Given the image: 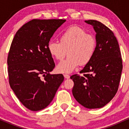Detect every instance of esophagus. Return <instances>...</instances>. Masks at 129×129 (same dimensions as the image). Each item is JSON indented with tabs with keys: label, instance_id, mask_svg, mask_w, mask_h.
<instances>
[{
	"label": "esophagus",
	"instance_id": "obj_1",
	"mask_svg": "<svg viewBox=\"0 0 129 129\" xmlns=\"http://www.w3.org/2000/svg\"><path fill=\"white\" fill-rule=\"evenodd\" d=\"M63 76H64V78H66V79H69V78H70L69 75H67V74H65V75H63Z\"/></svg>",
	"mask_w": 129,
	"mask_h": 129
}]
</instances>
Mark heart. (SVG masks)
Here are the masks:
<instances>
[{
	"mask_svg": "<svg viewBox=\"0 0 129 129\" xmlns=\"http://www.w3.org/2000/svg\"><path fill=\"white\" fill-rule=\"evenodd\" d=\"M59 40L60 42H50L47 48L50 55L57 60H62L68 53L67 58L57 66V71L62 73H71L79 64L84 66L89 62L96 47L95 38L78 26L67 29Z\"/></svg>",
	"mask_w": 129,
	"mask_h": 129,
	"instance_id": "obj_1",
	"label": "heart"
}]
</instances>
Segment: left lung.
I'll list each match as a JSON object with an SVG mask.
<instances>
[{"label": "left lung", "instance_id": "1", "mask_svg": "<svg viewBox=\"0 0 129 129\" xmlns=\"http://www.w3.org/2000/svg\"><path fill=\"white\" fill-rule=\"evenodd\" d=\"M96 32V47L93 57L80 73L70 77L72 93L80 104L87 109L106 106L118 91L122 70L119 44L113 33L101 22L85 20Z\"/></svg>", "mask_w": 129, "mask_h": 129}]
</instances>
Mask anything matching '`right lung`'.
I'll return each mask as SVG.
<instances>
[{
	"mask_svg": "<svg viewBox=\"0 0 129 129\" xmlns=\"http://www.w3.org/2000/svg\"><path fill=\"white\" fill-rule=\"evenodd\" d=\"M63 19H33L13 38L7 63L9 83L16 96L31 111L47 107L63 81L62 74L50 75L55 63L48 44Z\"/></svg>",
	"mask_w": 129,
	"mask_h": 129,
	"instance_id": "right-lung-1",
	"label": "right lung"
}]
</instances>
